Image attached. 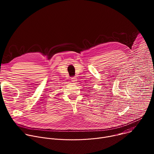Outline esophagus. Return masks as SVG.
I'll list each match as a JSON object with an SVG mask.
<instances>
[{"instance_id":"1","label":"esophagus","mask_w":154,"mask_h":154,"mask_svg":"<svg viewBox=\"0 0 154 154\" xmlns=\"http://www.w3.org/2000/svg\"><path fill=\"white\" fill-rule=\"evenodd\" d=\"M71 81H72V82H76V81H77V77H72L71 78Z\"/></svg>"}]
</instances>
